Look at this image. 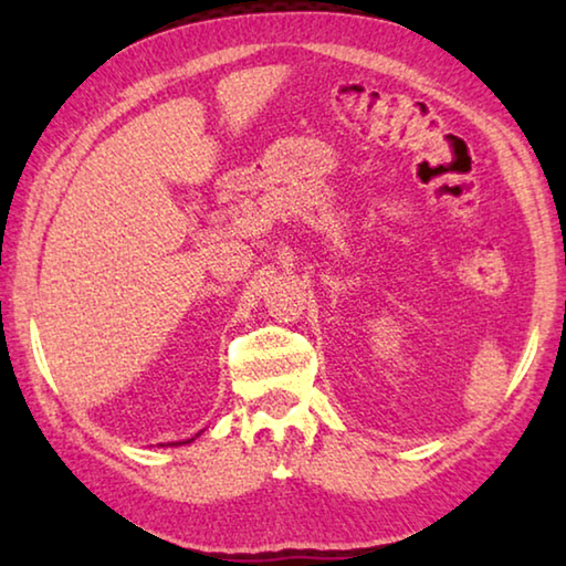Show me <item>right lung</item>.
I'll return each instance as SVG.
<instances>
[{
	"label": "right lung",
	"instance_id": "right-lung-1",
	"mask_svg": "<svg viewBox=\"0 0 566 566\" xmlns=\"http://www.w3.org/2000/svg\"><path fill=\"white\" fill-rule=\"evenodd\" d=\"M187 442H191V439H187ZM187 442H177V444H187Z\"/></svg>",
	"mask_w": 566,
	"mask_h": 566
}]
</instances>
